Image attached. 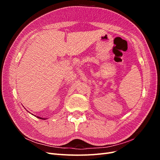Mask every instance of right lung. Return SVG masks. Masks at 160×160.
I'll return each mask as SVG.
<instances>
[{"instance_id": "1", "label": "right lung", "mask_w": 160, "mask_h": 160, "mask_svg": "<svg viewBox=\"0 0 160 160\" xmlns=\"http://www.w3.org/2000/svg\"><path fill=\"white\" fill-rule=\"evenodd\" d=\"M35 117H36V116H35ZM37 118H39V119H47L46 118H41V117H38V116H37Z\"/></svg>"}]
</instances>
